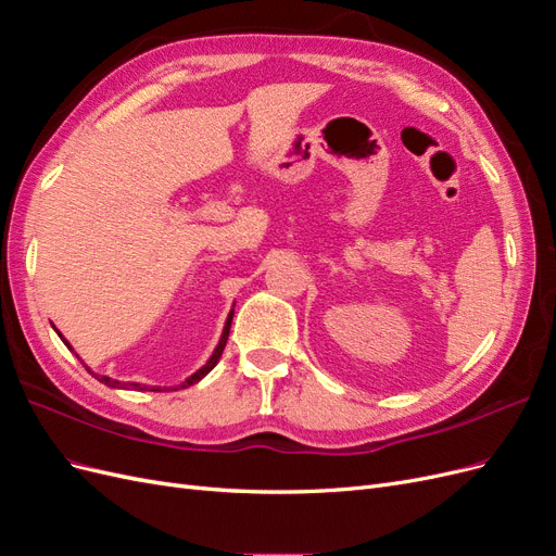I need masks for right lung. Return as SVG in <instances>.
Returning a JSON list of instances; mask_svg holds the SVG:
<instances>
[{
	"label": "right lung",
	"instance_id": "1",
	"mask_svg": "<svg viewBox=\"0 0 556 556\" xmlns=\"http://www.w3.org/2000/svg\"><path fill=\"white\" fill-rule=\"evenodd\" d=\"M231 317H233V311H231V313H229V317H227L225 329H223V336H220V343H217V348L213 350L211 359H208L204 366H201L197 374H192L188 380L180 382L178 387H190V384H194V382H199L201 378H204L208 371H213V366L217 364V359L223 357V350H225V345H227V336H229V327H231ZM58 333H60V331H58ZM60 339H62V333H60ZM62 341H64V339H62ZM64 345L72 350V345L66 343V341H64ZM88 371H90V368H88ZM90 374H92V371H90ZM92 376H94L99 382H104V384H109V387H115V390H141V392H143V390H150V392H162L160 387H148V384H139V382H121V380H113V378H109V376H97V374H92ZM178 387H174V390H178Z\"/></svg>",
	"mask_w": 556,
	"mask_h": 556
}]
</instances>
